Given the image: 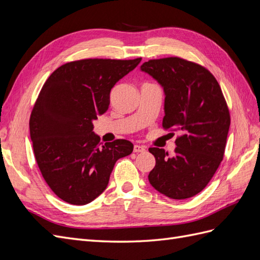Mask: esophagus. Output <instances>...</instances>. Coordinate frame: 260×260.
I'll return each mask as SVG.
<instances>
[{"label":"esophagus","instance_id":"34e87169","mask_svg":"<svg viewBox=\"0 0 260 260\" xmlns=\"http://www.w3.org/2000/svg\"><path fill=\"white\" fill-rule=\"evenodd\" d=\"M133 151H135V153H145L146 152V147L143 146V145H135V147H133Z\"/></svg>","mask_w":260,"mask_h":260}]
</instances>
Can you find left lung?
I'll list each match as a JSON object with an SVG mask.
<instances>
[{"label":"left lung","mask_w":260,"mask_h":260,"mask_svg":"<svg viewBox=\"0 0 260 260\" xmlns=\"http://www.w3.org/2000/svg\"><path fill=\"white\" fill-rule=\"evenodd\" d=\"M140 69L164 90L162 127L183 133L172 156L164 148L148 149L156 159L148 181L169 199H190L208 184L223 158L230 115L222 91L206 68L179 57L148 60Z\"/></svg>","instance_id":"left-lung-1"}]
</instances>
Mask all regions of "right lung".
I'll return each instance as SVG.
<instances>
[{"label": "right lung", "instance_id": "obj_1", "mask_svg": "<svg viewBox=\"0 0 260 260\" xmlns=\"http://www.w3.org/2000/svg\"><path fill=\"white\" fill-rule=\"evenodd\" d=\"M141 59L67 62L45 81L30 116V138L45 182L62 201L85 205L95 200L116 161L132 153L127 140L100 146L93 121L106 113L114 85Z\"/></svg>", "mask_w": 260, "mask_h": 260}]
</instances>
